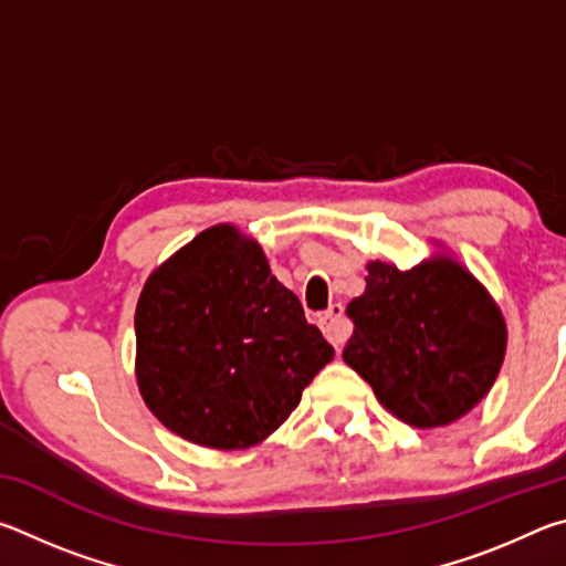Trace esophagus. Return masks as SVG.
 <instances>
[{
	"mask_svg": "<svg viewBox=\"0 0 566 566\" xmlns=\"http://www.w3.org/2000/svg\"><path fill=\"white\" fill-rule=\"evenodd\" d=\"M314 319L319 322L324 337H327L334 344V347L339 349L342 344L347 342L349 324H347V319H344V306L342 304H329V310L314 314Z\"/></svg>",
	"mask_w": 566,
	"mask_h": 566,
	"instance_id": "34e87169",
	"label": "esophagus"
}]
</instances>
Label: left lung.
<instances>
[{"mask_svg": "<svg viewBox=\"0 0 566 566\" xmlns=\"http://www.w3.org/2000/svg\"><path fill=\"white\" fill-rule=\"evenodd\" d=\"M367 272V290L347 306L354 334L344 361L409 427H447L469 415L504 361L500 304L444 249L411 270L375 260Z\"/></svg>", "mask_w": 566, "mask_h": 566, "instance_id": "obj_1", "label": "left lung"}]
</instances>
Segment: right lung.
<instances>
[{"label":"right lung","instance_id":"obj_1","mask_svg":"<svg viewBox=\"0 0 566 566\" xmlns=\"http://www.w3.org/2000/svg\"><path fill=\"white\" fill-rule=\"evenodd\" d=\"M134 334V377L151 415L222 452L276 432L334 357L262 244L234 224L205 229L147 276Z\"/></svg>","mask_w":566,"mask_h":566}]
</instances>
